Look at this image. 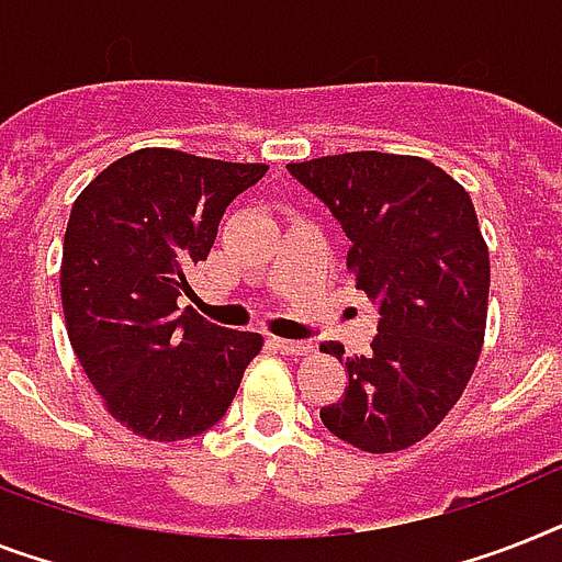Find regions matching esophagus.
I'll list each match as a JSON object with an SVG mask.
<instances>
[{
  "label": "esophagus",
  "instance_id": "34e87169",
  "mask_svg": "<svg viewBox=\"0 0 562 562\" xmlns=\"http://www.w3.org/2000/svg\"><path fill=\"white\" fill-rule=\"evenodd\" d=\"M271 346L282 355H305L312 352V344L308 340H285V337H271Z\"/></svg>",
  "mask_w": 562,
  "mask_h": 562
}]
</instances>
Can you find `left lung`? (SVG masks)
Returning <instances> with one entry per match:
<instances>
[{
  "label": "left lung",
  "instance_id": "obj_1",
  "mask_svg": "<svg viewBox=\"0 0 562 562\" xmlns=\"http://www.w3.org/2000/svg\"><path fill=\"white\" fill-rule=\"evenodd\" d=\"M289 172L344 227L378 312L372 352L321 346L349 372L323 424L367 453L404 450L450 413L485 340L491 262L471 195L415 155H326Z\"/></svg>",
  "mask_w": 562,
  "mask_h": 562
}]
</instances>
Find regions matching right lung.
<instances>
[{
	"label": "right lung",
	"instance_id": "1",
	"mask_svg": "<svg viewBox=\"0 0 562 562\" xmlns=\"http://www.w3.org/2000/svg\"><path fill=\"white\" fill-rule=\"evenodd\" d=\"M266 172V164L138 149L77 195L59 268L68 340L109 413L144 439L210 430L262 349L257 331L178 312V296L227 204Z\"/></svg>",
	"mask_w": 562,
	"mask_h": 562
}]
</instances>
